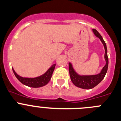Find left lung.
Masks as SVG:
<instances>
[{
  "label": "left lung",
  "mask_w": 121,
  "mask_h": 121,
  "mask_svg": "<svg viewBox=\"0 0 121 121\" xmlns=\"http://www.w3.org/2000/svg\"><path fill=\"white\" fill-rule=\"evenodd\" d=\"M92 31L96 36L100 39L104 45V49H105L104 58L105 60V65L102 69L100 73L96 74V75H81L77 73L75 70H74L71 63H69V74H70L72 82L78 87L84 89H91L95 87L96 86H97L104 79L105 74L107 72V69H108V56H107V49L106 44H105L104 40H103L102 36L96 29H93Z\"/></svg>",
  "instance_id": "left-lung-1"
}]
</instances>
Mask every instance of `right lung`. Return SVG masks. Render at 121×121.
Here are the masks:
<instances>
[{"mask_svg":"<svg viewBox=\"0 0 121 121\" xmlns=\"http://www.w3.org/2000/svg\"><path fill=\"white\" fill-rule=\"evenodd\" d=\"M55 67V64H54L42 75L35 77V78H25V77H22L21 76L18 75V74L15 72V70H14V69H13V72L14 73L16 78L23 84L27 86L28 87H31L37 88L44 86L46 85L49 82L50 79H51L52 75L53 72H54Z\"/></svg>","mask_w":121,"mask_h":121,"instance_id":"1","label":"right lung"}]
</instances>
